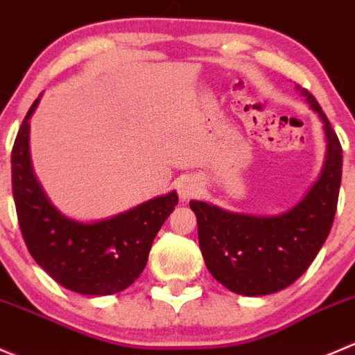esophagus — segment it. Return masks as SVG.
Here are the masks:
<instances>
[{"label":"esophagus","instance_id":"34e87169","mask_svg":"<svg viewBox=\"0 0 355 355\" xmlns=\"http://www.w3.org/2000/svg\"><path fill=\"white\" fill-rule=\"evenodd\" d=\"M201 191V185L194 178H184V180L178 184V196H180V201H189L194 196H198V192Z\"/></svg>","mask_w":355,"mask_h":355}]
</instances>
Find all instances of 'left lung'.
<instances>
[{
    "mask_svg": "<svg viewBox=\"0 0 355 355\" xmlns=\"http://www.w3.org/2000/svg\"><path fill=\"white\" fill-rule=\"evenodd\" d=\"M297 90L322 121L326 157L321 175L307 194L279 215H250L205 201H191L198 237L209 274L227 290L261 297L293 284L324 244L338 202L342 146L312 94Z\"/></svg>",
    "mask_w": 355,
    "mask_h": 355,
    "instance_id": "left-lung-1",
    "label": "left lung"
}]
</instances>
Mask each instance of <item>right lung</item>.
Listing matches in <instances>:
<instances>
[{"mask_svg": "<svg viewBox=\"0 0 355 355\" xmlns=\"http://www.w3.org/2000/svg\"><path fill=\"white\" fill-rule=\"evenodd\" d=\"M31 105L12 150V191L26 246L41 269L65 290L105 297L126 290L146 269L150 246L178 202L175 191L126 211L81 222L58 211L44 194L31 163Z\"/></svg>", "mask_w": 355, "mask_h": 355, "instance_id": "right-lung-1", "label": "right lung"}]
</instances>
